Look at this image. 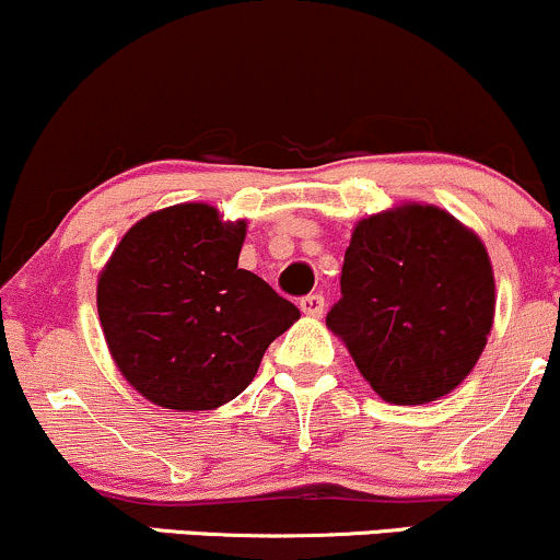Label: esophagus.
<instances>
[{"label": "esophagus", "mask_w": 560, "mask_h": 560, "mask_svg": "<svg viewBox=\"0 0 560 560\" xmlns=\"http://www.w3.org/2000/svg\"><path fill=\"white\" fill-rule=\"evenodd\" d=\"M326 307V300L320 298V294H307V298L300 300V311L305 313V316H320Z\"/></svg>", "instance_id": "1"}]
</instances>
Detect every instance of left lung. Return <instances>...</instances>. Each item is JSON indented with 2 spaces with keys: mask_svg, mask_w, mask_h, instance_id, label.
<instances>
[{
  "mask_svg": "<svg viewBox=\"0 0 560 560\" xmlns=\"http://www.w3.org/2000/svg\"><path fill=\"white\" fill-rule=\"evenodd\" d=\"M342 300L326 326L382 400L423 405L477 365L494 318L485 244L434 205H402L352 229Z\"/></svg>",
  "mask_w": 560,
  "mask_h": 560,
  "instance_id": "1",
  "label": "left lung"
}]
</instances>
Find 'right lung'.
<instances>
[{"instance_id":"obj_1","label":"right lung","mask_w":560,"mask_h":560,"mask_svg":"<svg viewBox=\"0 0 560 560\" xmlns=\"http://www.w3.org/2000/svg\"><path fill=\"white\" fill-rule=\"evenodd\" d=\"M247 221L184 202L126 231L96 281L105 342L126 382L160 408L213 410L258 374L300 311L240 268Z\"/></svg>"}]
</instances>
